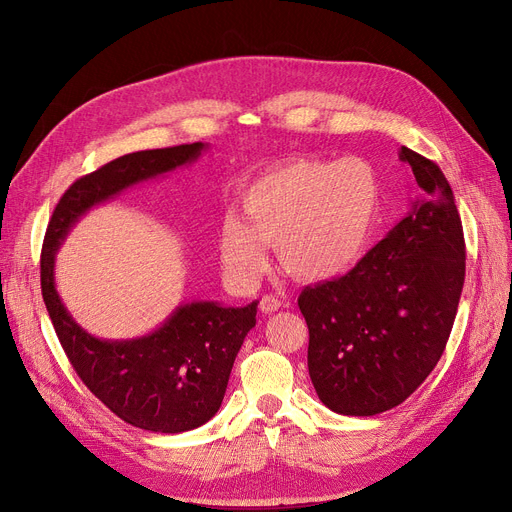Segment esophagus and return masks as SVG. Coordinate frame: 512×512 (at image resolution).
Segmentation results:
<instances>
[{"label":"esophagus","instance_id":"esophagus-1","mask_svg":"<svg viewBox=\"0 0 512 512\" xmlns=\"http://www.w3.org/2000/svg\"><path fill=\"white\" fill-rule=\"evenodd\" d=\"M282 307V301L276 297V294H263L261 301H259V309L263 313H274Z\"/></svg>","mask_w":512,"mask_h":512}]
</instances>
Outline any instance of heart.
I'll return each mask as SVG.
<instances>
[{
	"label": "heart",
	"mask_w": 512,
	"mask_h": 512,
	"mask_svg": "<svg viewBox=\"0 0 512 512\" xmlns=\"http://www.w3.org/2000/svg\"><path fill=\"white\" fill-rule=\"evenodd\" d=\"M384 184L367 159H299L257 178L240 195V213L220 226L224 272L253 282L274 242L294 278L330 280L361 259L380 220Z\"/></svg>",
	"instance_id": "heart-1"
}]
</instances>
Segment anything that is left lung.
<instances>
[{
	"mask_svg": "<svg viewBox=\"0 0 512 512\" xmlns=\"http://www.w3.org/2000/svg\"><path fill=\"white\" fill-rule=\"evenodd\" d=\"M421 199L348 274L307 286L313 388L340 415L405 402L438 365L465 284V238L452 188L434 161L400 147Z\"/></svg>",
	"mask_w": 512,
	"mask_h": 512,
	"instance_id": "obj_1",
	"label": "left lung"
}]
</instances>
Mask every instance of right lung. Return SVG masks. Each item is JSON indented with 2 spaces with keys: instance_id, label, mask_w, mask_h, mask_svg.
<instances>
[{
  "instance_id": "1",
  "label": "right lung",
  "mask_w": 512,
  "mask_h": 512,
  "mask_svg": "<svg viewBox=\"0 0 512 512\" xmlns=\"http://www.w3.org/2000/svg\"><path fill=\"white\" fill-rule=\"evenodd\" d=\"M203 149L207 145L193 143L128 153L78 178L53 209L41 251L43 301L78 378L112 413L147 432H188L218 413L234 359L255 328L257 301L247 307L186 303L147 336L101 340L68 313L53 267L70 228L91 207L128 186L193 164Z\"/></svg>"
}]
</instances>
